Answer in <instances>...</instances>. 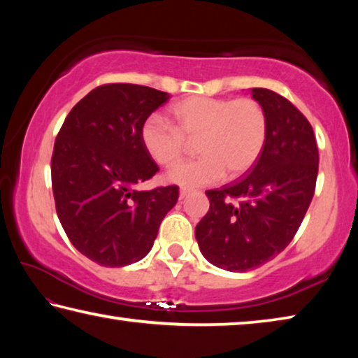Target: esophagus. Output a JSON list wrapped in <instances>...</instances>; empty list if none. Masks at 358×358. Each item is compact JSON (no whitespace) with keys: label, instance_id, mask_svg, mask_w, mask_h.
I'll return each instance as SVG.
<instances>
[{"label":"esophagus","instance_id":"esophagus-1","mask_svg":"<svg viewBox=\"0 0 358 358\" xmlns=\"http://www.w3.org/2000/svg\"><path fill=\"white\" fill-rule=\"evenodd\" d=\"M191 192H192L191 189H186V187H181V189H180V199H181V201H183V199H186L187 196H189Z\"/></svg>","mask_w":358,"mask_h":358}]
</instances>
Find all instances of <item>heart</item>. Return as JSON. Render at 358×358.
Wrapping results in <instances>:
<instances>
[{
	"mask_svg": "<svg viewBox=\"0 0 358 358\" xmlns=\"http://www.w3.org/2000/svg\"><path fill=\"white\" fill-rule=\"evenodd\" d=\"M169 112L173 126L156 115L143 121L141 141L145 151L156 164L169 167L185 156L187 143L196 142L201 157L169 171L167 183L191 189L217 183L226 172L237 178L262 155L268 120L257 101L187 96Z\"/></svg>",
	"mask_w": 358,
	"mask_h": 358,
	"instance_id": "heart-1",
	"label": "heart"
}]
</instances>
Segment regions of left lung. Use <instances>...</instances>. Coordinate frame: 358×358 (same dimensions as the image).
Returning a JSON list of instances; mask_svg holds the SVG:
<instances>
[{
	"label": "left lung",
	"instance_id": "left-lung-1",
	"mask_svg": "<svg viewBox=\"0 0 358 358\" xmlns=\"http://www.w3.org/2000/svg\"><path fill=\"white\" fill-rule=\"evenodd\" d=\"M250 92L268 120L262 155L243 180L207 191L210 210L196 226L203 257L227 271L254 270L286 250L313 201L319 169L316 137L299 108L271 90Z\"/></svg>",
	"mask_w": 358,
	"mask_h": 358
}]
</instances>
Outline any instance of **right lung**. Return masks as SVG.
<instances>
[{
  "mask_svg": "<svg viewBox=\"0 0 358 358\" xmlns=\"http://www.w3.org/2000/svg\"><path fill=\"white\" fill-rule=\"evenodd\" d=\"M171 94L132 83L94 88L77 102L52 156L57 215L71 243L102 266L142 260L178 187L138 191L157 172L141 141L143 121Z\"/></svg>",
  "mask_w": 358,
  "mask_h": 358,
  "instance_id": "obj_1",
  "label": "right lung"
}]
</instances>
